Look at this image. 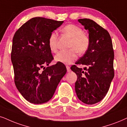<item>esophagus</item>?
<instances>
[{"instance_id": "1", "label": "esophagus", "mask_w": 127, "mask_h": 127, "mask_svg": "<svg viewBox=\"0 0 127 127\" xmlns=\"http://www.w3.org/2000/svg\"><path fill=\"white\" fill-rule=\"evenodd\" d=\"M66 68H67V71L68 72H70V71H71V69H70V67L68 66V65H67L66 66Z\"/></svg>"}]
</instances>
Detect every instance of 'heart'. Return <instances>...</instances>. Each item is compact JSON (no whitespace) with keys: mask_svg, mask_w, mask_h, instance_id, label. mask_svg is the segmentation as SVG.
Wrapping results in <instances>:
<instances>
[{"mask_svg":"<svg viewBox=\"0 0 127 127\" xmlns=\"http://www.w3.org/2000/svg\"><path fill=\"white\" fill-rule=\"evenodd\" d=\"M62 32L71 38L68 50L59 52L54 57L55 60L65 64H70L76 60L77 51L78 53L83 54L89 49L90 40L89 36L83 33V29L78 26L70 24L66 25L62 30ZM49 47L52 52L57 50V34L52 32L49 38Z\"/></svg>","mask_w":127,"mask_h":127,"instance_id":"b5f03b06","label":"heart"}]
</instances>
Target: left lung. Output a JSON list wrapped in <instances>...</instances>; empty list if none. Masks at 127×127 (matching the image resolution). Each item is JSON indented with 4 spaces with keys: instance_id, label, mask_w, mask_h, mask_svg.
<instances>
[{
    "instance_id": "1",
    "label": "left lung",
    "mask_w": 127,
    "mask_h": 127,
    "mask_svg": "<svg viewBox=\"0 0 127 127\" xmlns=\"http://www.w3.org/2000/svg\"><path fill=\"white\" fill-rule=\"evenodd\" d=\"M78 22L88 30L90 43L84 56L71 67L77 74L75 90L78 99L86 104H94L106 95L114 76V53L111 38L107 30L89 19Z\"/></svg>"
}]
</instances>
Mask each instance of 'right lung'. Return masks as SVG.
Segmentation results:
<instances>
[{
    "label": "right lung",
    "instance_id": "add662e5",
    "mask_svg": "<svg viewBox=\"0 0 127 127\" xmlns=\"http://www.w3.org/2000/svg\"><path fill=\"white\" fill-rule=\"evenodd\" d=\"M63 22L33 17L23 24L13 38L11 60L14 83L22 96L31 103L49 101L67 72L62 63L49 66L53 60L49 47L50 35Z\"/></svg>",
    "mask_w": 127,
    "mask_h": 127
}]
</instances>
